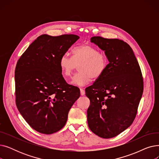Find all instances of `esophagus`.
<instances>
[{"label":"esophagus","mask_w":159,"mask_h":159,"mask_svg":"<svg viewBox=\"0 0 159 159\" xmlns=\"http://www.w3.org/2000/svg\"><path fill=\"white\" fill-rule=\"evenodd\" d=\"M80 95H85V91L83 88H80Z\"/></svg>","instance_id":"1"}]
</instances>
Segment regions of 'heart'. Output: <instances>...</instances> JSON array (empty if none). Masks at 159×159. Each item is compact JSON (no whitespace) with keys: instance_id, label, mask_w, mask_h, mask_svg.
I'll use <instances>...</instances> for the list:
<instances>
[{"instance_id":"heart-1","label":"heart","mask_w":159,"mask_h":159,"mask_svg":"<svg viewBox=\"0 0 159 159\" xmlns=\"http://www.w3.org/2000/svg\"><path fill=\"white\" fill-rule=\"evenodd\" d=\"M79 65L80 72L74 75L70 84L82 86L89 84L91 79H97L102 76L108 66V58L95 48L83 44L73 49L72 57L64 54L59 60V67L65 77L70 76Z\"/></svg>"}]
</instances>
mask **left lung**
<instances>
[{
    "label": "left lung",
    "mask_w": 159,
    "mask_h": 159,
    "mask_svg": "<svg viewBox=\"0 0 159 159\" xmlns=\"http://www.w3.org/2000/svg\"><path fill=\"white\" fill-rule=\"evenodd\" d=\"M110 63L102 76L86 88L91 131L104 139L119 135L135 120L143 93L141 70L131 48L122 40L93 37Z\"/></svg>",
    "instance_id": "1"
}]
</instances>
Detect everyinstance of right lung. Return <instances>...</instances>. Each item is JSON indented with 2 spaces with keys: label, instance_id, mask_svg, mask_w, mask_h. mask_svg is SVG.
<instances>
[{
  "label": "right lung",
  "instance_id": "obj_1",
  "mask_svg": "<svg viewBox=\"0 0 159 159\" xmlns=\"http://www.w3.org/2000/svg\"><path fill=\"white\" fill-rule=\"evenodd\" d=\"M79 39L76 35H42L17 61L15 102L23 118L37 131L52 134L61 129L80 90L68 84L59 67L61 56Z\"/></svg>",
  "mask_w": 159,
  "mask_h": 159
}]
</instances>
